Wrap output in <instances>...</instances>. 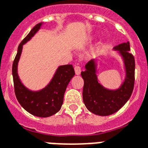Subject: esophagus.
<instances>
[{"label": "esophagus", "instance_id": "34e87169", "mask_svg": "<svg viewBox=\"0 0 148 148\" xmlns=\"http://www.w3.org/2000/svg\"><path fill=\"white\" fill-rule=\"evenodd\" d=\"M74 69H75V74H76V75H79L80 73H81V67H80L79 66H75Z\"/></svg>", "mask_w": 148, "mask_h": 148}]
</instances>
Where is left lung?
I'll use <instances>...</instances> for the list:
<instances>
[{"label":"left lung","instance_id":"1","mask_svg":"<svg viewBox=\"0 0 148 148\" xmlns=\"http://www.w3.org/2000/svg\"><path fill=\"white\" fill-rule=\"evenodd\" d=\"M123 56L125 62L127 77L117 90H108L99 84L96 75V65L93 60L86 65V70L81 73L84 86L82 99L86 108L94 114L108 116L117 112L130 99L135 80L134 56L130 52V43H122L114 47Z\"/></svg>","mask_w":148,"mask_h":148}]
</instances>
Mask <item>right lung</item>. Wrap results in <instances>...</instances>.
<instances>
[{
    "instance_id": "right-lung-1",
    "label": "right lung",
    "mask_w": 148,
    "mask_h": 148,
    "mask_svg": "<svg viewBox=\"0 0 148 148\" xmlns=\"http://www.w3.org/2000/svg\"><path fill=\"white\" fill-rule=\"evenodd\" d=\"M41 25V23L35 25L19 45L18 52L12 65V75L16 98L21 106L32 115L39 117H48L54 115L61 109L66 87L75 75V71L72 65H65L58 67L51 82L45 89L38 92H32L23 86L17 72L18 62L23 45L31 39L39 29Z\"/></svg>"
}]
</instances>
